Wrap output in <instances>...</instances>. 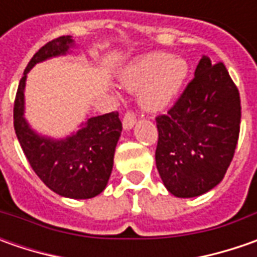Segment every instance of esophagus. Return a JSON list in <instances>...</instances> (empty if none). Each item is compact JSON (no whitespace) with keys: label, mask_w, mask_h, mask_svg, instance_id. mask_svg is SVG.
<instances>
[{"label":"esophagus","mask_w":257,"mask_h":257,"mask_svg":"<svg viewBox=\"0 0 257 257\" xmlns=\"http://www.w3.org/2000/svg\"><path fill=\"white\" fill-rule=\"evenodd\" d=\"M136 124V115L133 113H125L123 118V127L124 130H132Z\"/></svg>","instance_id":"obj_1"}]
</instances>
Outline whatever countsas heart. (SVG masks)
<instances>
[{"label":"heart","mask_w":257,"mask_h":257,"mask_svg":"<svg viewBox=\"0 0 257 257\" xmlns=\"http://www.w3.org/2000/svg\"><path fill=\"white\" fill-rule=\"evenodd\" d=\"M189 65L182 57L153 51L137 57L118 77L130 93H139V104L147 113L167 110L182 90Z\"/></svg>","instance_id":"1"}]
</instances>
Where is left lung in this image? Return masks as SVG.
Listing matches in <instances>:
<instances>
[{
  "instance_id": "obj_1",
  "label": "left lung",
  "mask_w": 257,
  "mask_h": 257,
  "mask_svg": "<svg viewBox=\"0 0 257 257\" xmlns=\"http://www.w3.org/2000/svg\"><path fill=\"white\" fill-rule=\"evenodd\" d=\"M240 97L223 63L203 55L194 78L156 118V166L176 197H196L222 182L240 130Z\"/></svg>"
}]
</instances>
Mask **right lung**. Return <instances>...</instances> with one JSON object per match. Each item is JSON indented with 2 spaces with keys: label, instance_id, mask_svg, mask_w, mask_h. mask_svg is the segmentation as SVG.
<instances>
[{
  "label": "right lung",
  "instance_id": "obj_1",
  "mask_svg": "<svg viewBox=\"0 0 257 257\" xmlns=\"http://www.w3.org/2000/svg\"><path fill=\"white\" fill-rule=\"evenodd\" d=\"M71 35L41 47L25 68L14 103V128L28 163L53 192L68 199H91L103 192L113 170L114 152L123 125L118 113L88 117L80 128L54 139L37 133L25 118V81L30 70L45 60L70 54Z\"/></svg>",
  "mask_w": 257,
  "mask_h": 257
}]
</instances>
